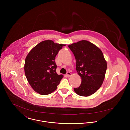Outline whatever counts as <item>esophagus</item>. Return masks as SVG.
Returning a JSON list of instances; mask_svg holds the SVG:
<instances>
[{"mask_svg":"<svg viewBox=\"0 0 130 130\" xmlns=\"http://www.w3.org/2000/svg\"><path fill=\"white\" fill-rule=\"evenodd\" d=\"M67 76H70L72 75V74H71L70 72H67Z\"/></svg>","mask_w":130,"mask_h":130,"instance_id":"1","label":"esophagus"}]
</instances>
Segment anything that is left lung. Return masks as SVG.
I'll list each match as a JSON object with an SVG mask.
<instances>
[{"mask_svg": "<svg viewBox=\"0 0 130 130\" xmlns=\"http://www.w3.org/2000/svg\"><path fill=\"white\" fill-rule=\"evenodd\" d=\"M76 60V70L82 83L74 92L88 96L95 93L102 86L107 70V62L101 50L87 40L69 45Z\"/></svg>", "mask_w": 130, "mask_h": 130, "instance_id": "left-lung-1", "label": "left lung"}]
</instances>
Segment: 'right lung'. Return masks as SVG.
<instances>
[{
  "instance_id": "right-lung-1",
  "label": "right lung",
  "mask_w": 130,
  "mask_h": 130,
  "mask_svg": "<svg viewBox=\"0 0 130 130\" xmlns=\"http://www.w3.org/2000/svg\"><path fill=\"white\" fill-rule=\"evenodd\" d=\"M65 44L51 40L40 42L26 57L24 72L26 77L36 92L47 95L56 89L63 75L56 73L55 57Z\"/></svg>"
}]
</instances>
